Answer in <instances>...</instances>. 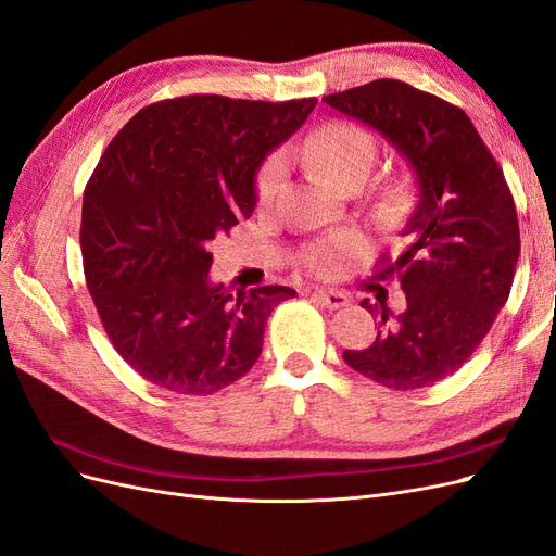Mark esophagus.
<instances>
[{
	"label": "esophagus",
	"mask_w": 556,
	"mask_h": 556,
	"mask_svg": "<svg viewBox=\"0 0 556 556\" xmlns=\"http://www.w3.org/2000/svg\"><path fill=\"white\" fill-rule=\"evenodd\" d=\"M313 299L317 301V304H323L325 308L329 311H339V308H345L350 304V296L345 292H339V290H315L313 292Z\"/></svg>",
	"instance_id": "1"
}]
</instances>
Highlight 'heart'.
<instances>
[{
  "mask_svg": "<svg viewBox=\"0 0 556 556\" xmlns=\"http://www.w3.org/2000/svg\"><path fill=\"white\" fill-rule=\"evenodd\" d=\"M294 153L313 172L345 190L350 185H364L376 164L378 146L366 127L350 121H331L301 141ZM285 174H288V162L282 155L274 153L262 162L255 174V197L260 206L268 208L278 199ZM352 252H355V239L329 237L311 245L304 262L319 276H339L345 271Z\"/></svg>",
  "mask_w": 556,
  "mask_h": 556,
  "instance_id": "obj_1",
  "label": "heart"
}]
</instances>
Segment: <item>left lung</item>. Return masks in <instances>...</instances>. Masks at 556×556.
I'll return each mask as SVG.
<instances>
[{"label":"left lung","instance_id":"left-lung-1","mask_svg":"<svg viewBox=\"0 0 556 556\" xmlns=\"http://www.w3.org/2000/svg\"><path fill=\"white\" fill-rule=\"evenodd\" d=\"M374 127L408 162L417 199L378 278L401 280L406 311L380 315L366 350H345L357 374L390 390H419L462 368L506 306L519 260L517 211L501 166L468 115L394 78L323 99Z\"/></svg>","mask_w":556,"mask_h":556}]
</instances>
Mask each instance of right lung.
<instances>
[{
  "instance_id": "1",
  "label": "right lung",
  "mask_w": 556,
  "mask_h": 556,
  "mask_svg": "<svg viewBox=\"0 0 556 556\" xmlns=\"http://www.w3.org/2000/svg\"><path fill=\"white\" fill-rule=\"evenodd\" d=\"M315 104L164 99L104 150L83 192V271L117 355L148 382L206 396L257 362L268 315L296 292L233 299L208 278V243L252 215L260 164Z\"/></svg>"
}]
</instances>
